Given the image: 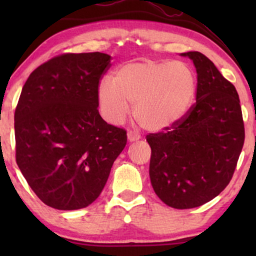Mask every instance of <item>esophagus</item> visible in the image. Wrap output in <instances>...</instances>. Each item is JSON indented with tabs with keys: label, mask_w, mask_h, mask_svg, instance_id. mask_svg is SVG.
Instances as JSON below:
<instances>
[{
	"label": "esophagus",
	"mask_w": 256,
	"mask_h": 256,
	"mask_svg": "<svg viewBox=\"0 0 256 256\" xmlns=\"http://www.w3.org/2000/svg\"><path fill=\"white\" fill-rule=\"evenodd\" d=\"M127 138H128V141L129 142H134V141H138V140L141 138V135H140L138 132L130 130V132H128Z\"/></svg>",
	"instance_id": "esophagus-1"
}]
</instances>
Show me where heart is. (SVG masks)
<instances>
[{"label": "heart", "instance_id": "1", "mask_svg": "<svg viewBox=\"0 0 256 256\" xmlns=\"http://www.w3.org/2000/svg\"><path fill=\"white\" fill-rule=\"evenodd\" d=\"M197 76L183 62H126L98 87L101 113L120 124L132 106L134 118L150 132H163L186 116L196 99Z\"/></svg>", "mask_w": 256, "mask_h": 256}]
</instances>
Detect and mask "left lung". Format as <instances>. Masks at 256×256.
Segmentation results:
<instances>
[{"instance_id":"left-lung-1","label":"left lung","mask_w":256,"mask_h":256,"mask_svg":"<svg viewBox=\"0 0 256 256\" xmlns=\"http://www.w3.org/2000/svg\"><path fill=\"white\" fill-rule=\"evenodd\" d=\"M197 71L196 104L169 129L146 135L155 194L174 208H194L216 198L232 180L244 141L236 87L200 52L182 54Z\"/></svg>"}]
</instances>
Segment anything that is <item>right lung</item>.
<instances>
[{
	"mask_svg": "<svg viewBox=\"0 0 256 256\" xmlns=\"http://www.w3.org/2000/svg\"><path fill=\"white\" fill-rule=\"evenodd\" d=\"M110 60L101 52L60 54L24 84L15 110L16 162L50 208L92 204L127 143V132L108 124L98 110V87Z\"/></svg>",
	"mask_w": 256,
	"mask_h": 256,
	"instance_id": "obj_1",
	"label": "right lung"
}]
</instances>
